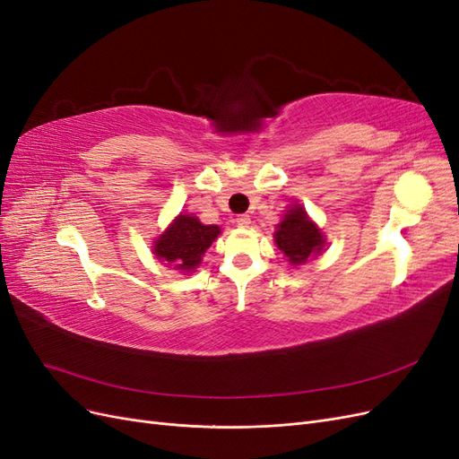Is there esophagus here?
<instances>
[{
	"label": "esophagus",
	"mask_w": 459,
	"mask_h": 459,
	"mask_svg": "<svg viewBox=\"0 0 459 459\" xmlns=\"http://www.w3.org/2000/svg\"><path fill=\"white\" fill-rule=\"evenodd\" d=\"M235 221H238V226L247 228L248 224H251V216H248V214H239L238 218H235Z\"/></svg>",
	"instance_id": "esophagus-1"
}]
</instances>
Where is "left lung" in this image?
Instances as JSON below:
<instances>
[{"mask_svg":"<svg viewBox=\"0 0 459 459\" xmlns=\"http://www.w3.org/2000/svg\"><path fill=\"white\" fill-rule=\"evenodd\" d=\"M275 243L290 264H302L322 251L324 235L308 220L304 208L297 204L287 212L281 224H277Z\"/></svg>","mask_w":459,"mask_h":459,"instance_id":"8db88e82","label":"left lung"}]
</instances>
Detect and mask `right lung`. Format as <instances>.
<instances>
[{
    "instance_id": "1",
    "label": "right lung",
    "mask_w": 459,
    "mask_h": 459,
    "mask_svg": "<svg viewBox=\"0 0 459 459\" xmlns=\"http://www.w3.org/2000/svg\"><path fill=\"white\" fill-rule=\"evenodd\" d=\"M218 235V226H203L195 216L179 214L155 243V255L178 270H195Z\"/></svg>"
}]
</instances>
